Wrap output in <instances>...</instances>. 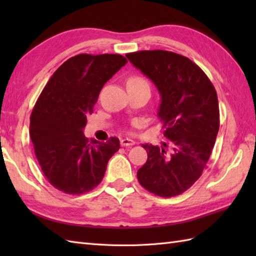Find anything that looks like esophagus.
<instances>
[{"label":"esophagus","mask_w":256,"mask_h":256,"mask_svg":"<svg viewBox=\"0 0 256 256\" xmlns=\"http://www.w3.org/2000/svg\"><path fill=\"white\" fill-rule=\"evenodd\" d=\"M134 144H135V142H134L133 140H131V138H123V140H121V145L122 146H132Z\"/></svg>","instance_id":"1"}]
</instances>
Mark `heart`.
<instances>
[{"label":"heart","instance_id":"obj_1","mask_svg":"<svg viewBox=\"0 0 256 256\" xmlns=\"http://www.w3.org/2000/svg\"><path fill=\"white\" fill-rule=\"evenodd\" d=\"M128 82H148V81H146L143 78H140V77H132V78L128 79Z\"/></svg>","mask_w":256,"mask_h":256}]
</instances>
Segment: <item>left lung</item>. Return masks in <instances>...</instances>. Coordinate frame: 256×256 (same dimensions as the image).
I'll return each mask as SVG.
<instances>
[{"label": "left lung", "mask_w": 256, "mask_h": 256, "mask_svg": "<svg viewBox=\"0 0 256 256\" xmlns=\"http://www.w3.org/2000/svg\"><path fill=\"white\" fill-rule=\"evenodd\" d=\"M135 67L153 81L162 102L158 118L172 150L144 144L148 160L138 170L142 186L160 197H174L198 180L209 160L220 126L214 84L189 58L167 50L126 54Z\"/></svg>", "instance_id": "left-lung-1"}]
</instances>
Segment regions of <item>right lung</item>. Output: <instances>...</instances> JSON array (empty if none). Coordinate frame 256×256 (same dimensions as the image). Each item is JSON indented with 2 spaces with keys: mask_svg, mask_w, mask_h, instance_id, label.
I'll return each mask as SVG.
<instances>
[{
  "mask_svg": "<svg viewBox=\"0 0 256 256\" xmlns=\"http://www.w3.org/2000/svg\"><path fill=\"white\" fill-rule=\"evenodd\" d=\"M126 62L118 54H80L54 72L37 99L30 140L42 172L59 192L82 194L96 188L118 150V138L101 143L82 131L103 86Z\"/></svg>",
  "mask_w": 256,
  "mask_h": 256,
  "instance_id": "right-lung-1",
  "label": "right lung"
}]
</instances>
